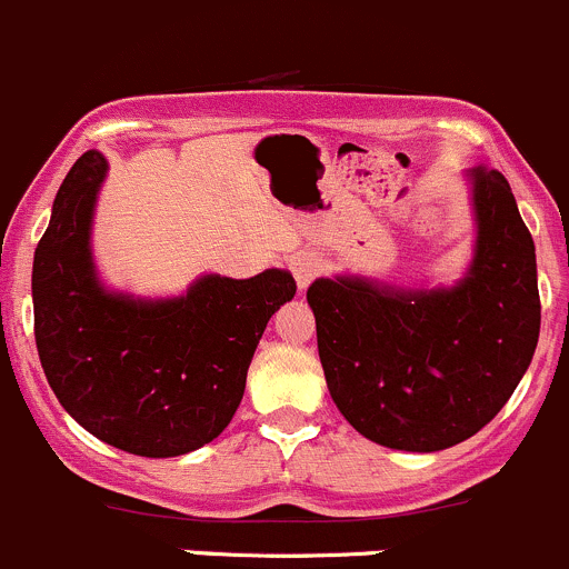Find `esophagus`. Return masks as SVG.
Listing matches in <instances>:
<instances>
[{
    "mask_svg": "<svg viewBox=\"0 0 569 569\" xmlns=\"http://www.w3.org/2000/svg\"><path fill=\"white\" fill-rule=\"evenodd\" d=\"M290 271H292V277H296L298 287L303 290V287L312 284V279L320 273V260L315 254H307V251H303V254L292 257Z\"/></svg>",
    "mask_w": 569,
    "mask_h": 569,
    "instance_id": "obj_1",
    "label": "esophagus"
}]
</instances>
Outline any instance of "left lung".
Masks as SVG:
<instances>
[{
	"label": "left lung",
	"instance_id": "obj_1",
	"mask_svg": "<svg viewBox=\"0 0 569 569\" xmlns=\"http://www.w3.org/2000/svg\"><path fill=\"white\" fill-rule=\"evenodd\" d=\"M477 246L452 287L315 279L307 301L339 413L365 438L438 452L482 430L529 370L540 337L531 232L496 169H468Z\"/></svg>",
	"mask_w": 569,
	"mask_h": 569
}]
</instances>
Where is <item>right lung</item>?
Listing matches in <instances>:
<instances>
[{
	"label": "right lung",
	"mask_w": 569,
	"mask_h": 569,
	"mask_svg": "<svg viewBox=\"0 0 569 569\" xmlns=\"http://www.w3.org/2000/svg\"><path fill=\"white\" fill-rule=\"evenodd\" d=\"M107 169L87 150L57 191L34 249V342L51 391L87 432L139 458H178L232 421L257 342L296 279L282 268L208 273L158 301L107 290L90 246Z\"/></svg>",
	"instance_id": "right-lung-1"
}]
</instances>
